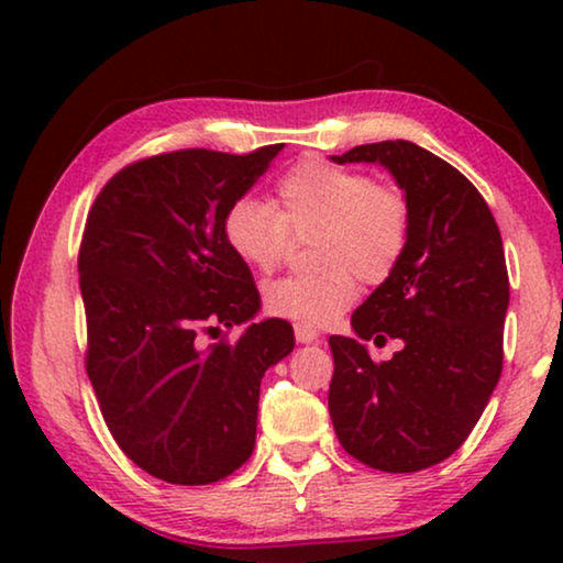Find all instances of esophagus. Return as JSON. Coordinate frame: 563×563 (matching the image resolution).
<instances>
[{
    "label": "esophagus",
    "instance_id": "obj_1",
    "mask_svg": "<svg viewBox=\"0 0 563 563\" xmlns=\"http://www.w3.org/2000/svg\"><path fill=\"white\" fill-rule=\"evenodd\" d=\"M295 338H297V343H314V341H320V333L312 325H302V322H297Z\"/></svg>",
    "mask_w": 563,
    "mask_h": 563
}]
</instances>
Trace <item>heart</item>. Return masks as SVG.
<instances>
[{"mask_svg": "<svg viewBox=\"0 0 563 563\" xmlns=\"http://www.w3.org/2000/svg\"><path fill=\"white\" fill-rule=\"evenodd\" d=\"M410 199L395 184L374 181L358 168L305 158L276 181V207L243 195L222 214L228 249L253 272L284 264L295 238H314V264L325 272L284 276L268 284L264 307L272 314L328 325L358 297V279L387 282L410 243Z\"/></svg>", "mask_w": 563, "mask_h": 563, "instance_id": "obj_1", "label": "heart"}]
</instances>
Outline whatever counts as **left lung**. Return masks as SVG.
<instances>
[{
    "label": "left lung",
    "instance_id": "obj_1",
    "mask_svg": "<svg viewBox=\"0 0 563 563\" xmlns=\"http://www.w3.org/2000/svg\"><path fill=\"white\" fill-rule=\"evenodd\" d=\"M333 161L387 166L410 199L412 230L395 274L351 318L361 341L399 338L402 351L376 364L356 338L330 335V420L361 464L420 472L466 441L503 374V235L479 189L410 141L356 145Z\"/></svg>",
    "mask_w": 563,
    "mask_h": 563
}]
</instances>
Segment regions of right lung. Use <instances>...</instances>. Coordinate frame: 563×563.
Wrapping results in <instances>:
<instances>
[{
    "label": "right lung",
    "instance_id": "1",
    "mask_svg": "<svg viewBox=\"0 0 563 563\" xmlns=\"http://www.w3.org/2000/svg\"><path fill=\"white\" fill-rule=\"evenodd\" d=\"M282 148L141 158L104 184L84 225L89 382L114 443L168 484L220 482L249 461L261 376L295 349L279 318L251 322L238 341L225 333L261 297L222 214Z\"/></svg>",
    "mask_w": 563,
    "mask_h": 563
}]
</instances>
